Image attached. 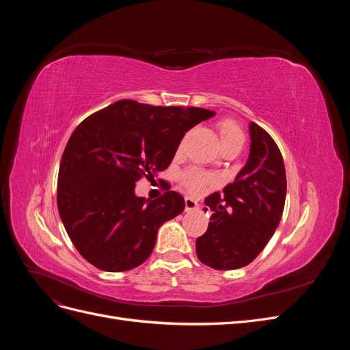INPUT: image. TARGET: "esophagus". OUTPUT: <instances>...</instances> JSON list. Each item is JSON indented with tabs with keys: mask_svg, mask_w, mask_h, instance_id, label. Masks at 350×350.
I'll return each mask as SVG.
<instances>
[{
	"mask_svg": "<svg viewBox=\"0 0 350 350\" xmlns=\"http://www.w3.org/2000/svg\"><path fill=\"white\" fill-rule=\"evenodd\" d=\"M198 208V203L191 198V197H185V210L187 211H193V210H197Z\"/></svg>",
	"mask_w": 350,
	"mask_h": 350,
	"instance_id": "1",
	"label": "esophagus"
}]
</instances>
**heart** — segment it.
<instances>
[{
    "label": "heart",
    "instance_id": "heart-1",
    "mask_svg": "<svg viewBox=\"0 0 350 350\" xmlns=\"http://www.w3.org/2000/svg\"><path fill=\"white\" fill-rule=\"evenodd\" d=\"M217 129H219L221 147L226 144L238 143V142L243 143V133L241 130V126L235 121H232V120L220 121ZM181 183L189 193L200 194L201 191H204V188L207 185L215 183V178L211 175H207L204 172L198 171V169H188V171H185L181 175Z\"/></svg>",
    "mask_w": 350,
    "mask_h": 350
}]
</instances>
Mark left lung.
I'll return each mask as SVG.
<instances>
[{
	"label": "left lung",
	"instance_id": "1",
	"mask_svg": "<svg viewBox=\"0 0 350 350\" xmlns=\"http://www.w3.org/2000/svg\"><path fill=\"white\" fill-rule=\"evenodd\" d=\"M247 165L224 196L206 197L211 216L204 235L196 241L198 260L215 270H235L256 260L279 226L286 198L283 157L271 135L250 124Z\"/></svg>",
	"mask_w": 350,
	"mask_h": 350
}]
</instances>
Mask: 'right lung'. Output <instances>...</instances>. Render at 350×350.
I'll use <instances>...</instances> for the list:
<instances>
[{
    "label": "right lung",
    "mask_w": 350,
    "mask_h": 350,
    "mask_svg": "<svg viewBox=\"0 0 350 350\" xmlns=\"http://www.w3.org/2000/svg\"><path fill=\"white\" fill-rule=\"evenodd\" d=\"M215 113L124 99L77 125L62 153L57 204L84 260L126 271L150 257L159 228L181 215L185 201L176 191L135 197V183L165 171L185 133Z\"/></svg>",
    "instance_id": "1"
}]
</instances>
